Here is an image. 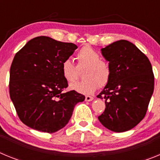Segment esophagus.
Instances as JSON below:
<instances>
[{"label":"esophagus","mask_w":160,"mask_h":160,"mask_svg":"<svg viewBox=\"0 0 160 160\" xmlns=\"http://www.w3.org/2000/svg\"><path fill=\"white\" fill-rule=\"evenodd\" d=\"M93 99H94V97H93V96H90V95H87L86 96V98H85V100L87 102L92 101Z\"/></svg>","instance_id":"1"}]
</instances>
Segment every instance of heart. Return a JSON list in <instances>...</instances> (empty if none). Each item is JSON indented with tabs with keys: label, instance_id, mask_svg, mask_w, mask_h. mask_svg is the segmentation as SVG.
Instances as JSON below:
<instances>
[{
	"label": "heart",
	"instance_id": "1",
	"mask_svg": "<svg viewBox=\"0 0 160 160\" xmlns=\"http://www.w3.org/2000/svg\"><path fill=\"white\" fill-rule=\"evenodd\" d=\"M79 67H85L84 79L70 86L71 90L82 94H90L99 87H105L111 76V70L108 63L101 59L99 53L90 46H85L76 53ZM61 73L68 82H73L78 77L77 66L70 58H66L61 64Z\"/></svg>",
	"mask_w": 160,
	"mask_h": 160
}]
</instances>
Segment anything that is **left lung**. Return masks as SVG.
I'll list each match as a JSON object with an SVG mask.
<instances>
[{
	"label": "left lung",
	"instance_id": "left-lung-1",
	"mask_svg": "<svg viewBox=\"0 0 160 160\" xmlns=\"http://www.w3.org/2000/svg\"><path fill=\"white\" fill-rule=\"evenodd\" d=\"M102 53L109 62L111 76L97 96L106 103L98 120L114 132L129 131L146 115L154 91L152 64L146 55L126 40L106 46Z\"/></svg>",
	"mask_w": 160,
	"mask_h": 160
}]
</instances>
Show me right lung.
I'll return each instance as SVG.
<instances>
[{"label": "right lung", "instance_id": "1", "mask_svg": "<svg viewBox=\"0 0 160 160\" xmlns=\"http://www.w3.org/2000/svg\"><path fill=\"white\" fill-rule=\"evenodd\" d=\"M77 46L49 37L32 38L15 54L10 67L9 95L20 120L30 128L53 133L63 128L85 96L64 92L68 82L61 73L62 61Z\"/></svg>", "mask_w": 160, "mask_h": 160}]
</instances>
